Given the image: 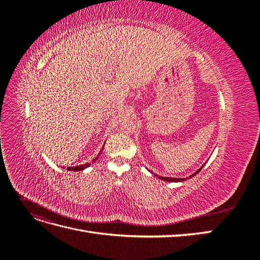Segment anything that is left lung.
<instances>
[{
  "instance_id": "1",
  "label": "left lung",
  "mask_w": 260,
  "mask_h": 260,
  "mask_svg": "<svg viewBox=\"0 0 260 260\" xmlns=\"http://www.w3.org/2000/svg\"><path fill=\"white\" fill-rule=\"evenodd\" d=\"M203 167H204V165H203V166H202L199 170H196V171L194 172V174H193L192 176L188 177V178H168V177H159V176H158V178L161 179V180H164V181H168V182H181V181H185L186 179H190V178L194 177L195 175H198ZM155 176L157 177V175H155Z\"/></svg>"
}]
</instances>
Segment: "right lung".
Listing matches in <instances>:
<instances>
[{
  "instance_id": "obj_1",
  "label": "right lung",
  "mask_w": 260,
  "mask_h": 260,
  "mask_svg": "<svg viewBox=\"0 0 260 260\" xmlns=\"http://www.w3.org/2000/svg\"><path fill=\"white\" fill-rule=\"evenodd\" d=\"M103 147H104V146H103ZM102 149H103V148H102ZM101 153H102V151H101ZM101 153H100V154H101ZM100 154H99V155H100ZM96 159H98V157H96V158H94V159L92 160V162H93V161H95ZM92 162H86V164L80 165V166H77V167H68V168H67V170H70V171H80V170L85 169L86 167L91 166Z\"/></svg>"
}]
</instances>
